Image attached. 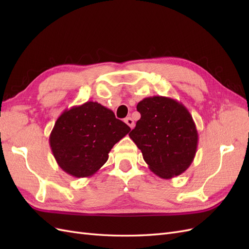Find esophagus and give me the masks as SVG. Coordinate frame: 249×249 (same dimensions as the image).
<instances>
[{
  "label": "esophagus",
  "instance_id": "esophagus-1",
  "mask_svg": "<svg viewBox=\"0 0 249 249\" xmlns=\"http://www.w3.org/2000/svg\"><path fill=\"white\" fill-rule=\"evenodd\" d=\"M124 123L129 125L131 129H133V127L135 126V123H134V120H133V118H131V117H126L125 119H124Z\"/></svg>",
  "mask_w": 249,
  "mask_h": 249
}]
</instances>
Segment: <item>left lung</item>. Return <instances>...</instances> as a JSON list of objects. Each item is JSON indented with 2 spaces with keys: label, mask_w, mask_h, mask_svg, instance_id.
Listing matches in <instances>:
<instances>
[{
  "label": "left lung",
  "mask_w": 249,
  "mask_h": 249,
  "mask_svg": "<svg viewBox=\"0 0 249 249\" xmlns=\"http://www.w3.org/2000/svg\"><path fill=\"white\" fill-rule=\"evenodd\" d=\"M137 111L141 117L129 136L148 168L166 179L182 175L193 162L198 144L190 112L182 103L160 95L140 101Z\"/></svg>",
  "instance_id": "8db88e82"
}]
</instances>
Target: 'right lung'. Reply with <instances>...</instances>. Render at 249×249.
Wrapping results in <instances>:
<instances>
[{
	"label": "right lung",
	"instance_id": "add662e5",
	"mask_svg": "<svg viewBox=\"0 0 249 249\" xmlns=\"http://www.w3.org/2000/svg\"><path fill=\"white\" fill-rule=\"evenodd\" d=\"M131 131L112 110L96 102L66 109L56 120L50 145L59 167L73 178L93 176L109 153Z\"/></svg>",
	"mask_w": 249,
	"mask_h": 249
}]
</instances>
